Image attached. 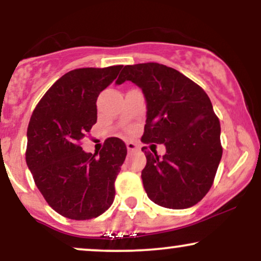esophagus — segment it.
Here are the masks:
<instances>
[{"label":"esophagus","mask_w":261,"mask_h":261,"mask_svg":"<svg viewBox=\"0 0 261 261\" xmlns=\"http://www.w3.org/2000/svg\"><path fill=\"white\" fill-rule=\"evenodd\" d=\"M126 148H127L128 152H134V151H136V149H137V146L135 145L134 142H131V141H128V142H126Z\"/></svg>","instance_id":"esophagus-1"}]
</instances>
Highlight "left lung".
<instances>
[{
  "label": "left lung",
  "instance_id": "obj_1",
  "mask_svg": "<svg viewBox=\"0 0 261 261\" xmlns=\"http://www.w3.org/2000/svg\"><path fill=\"white\" fill-rule=\"evenodd\" d=\"M131 81L146 99L142 142L162 143L166 154L143 147L141 173L147 196L157 205L181 210L196 205L214 182L222 157L220 120L208 95L187 76L166 65H127L116 85Z\"/></svg>",
  "mask_w": 261,
  "mask_h": 261
}]
</instances>
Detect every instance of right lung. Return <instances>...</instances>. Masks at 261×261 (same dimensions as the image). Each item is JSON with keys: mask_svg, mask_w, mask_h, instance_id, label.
Here are the masks:
<instances>
[{"mask_svg": "<svg viewBox=\"0 0 261 261\" xmlns=\"http://www.w3.org/2000/svg\"><path fill=\"white\" fill-rule=\"evenodd\" d=\"M121 68L70 71L50 87L33 112L27 131V166L46 202L64 217L91 220L114 201V182L126 146L110 137L99 154H92L80 142L97 122L98 95Z\"/></svg>", "mask_w": 261, "mask_h": 261, "instance_id": "add662e5", "label": "right lung"}]
</instances>
